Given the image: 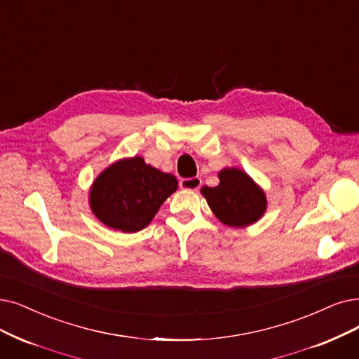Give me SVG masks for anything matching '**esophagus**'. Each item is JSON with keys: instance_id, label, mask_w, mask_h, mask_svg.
<instances>
[{"instance_id": "1", "label": "esophagus", "mask_w": 359, "mask_h": 359, "mask_svg": "<svg viewBox=\"0 0 359 359\" xmlns=\"http://www.w3.org/2000/svg\"><path fill=\"white\" fill-rule=\"evenodd\" d=\"M200 185H202V180H200L198 177H194V178H184L180 181V187L182 190H191V191H196L200 189Z\"/></svg>"}]
</instances>
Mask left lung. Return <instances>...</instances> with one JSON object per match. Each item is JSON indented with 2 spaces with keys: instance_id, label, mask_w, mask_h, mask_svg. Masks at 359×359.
Listing matches in <instances>:
<instances>
[{
  "instance_id": "obj_1",
  "label": "left lung",
  "mask_w": 359,
  "mask_h": 359,
  "mask_svg": "<svg viewBox=\"0 0 359 359\" xmlns=\"http://www.w3.org/2000/svg\"><path fill=\"white\" fill-rule=\"evenodd\" d=\"M217 187H202L200 193L224 225L233 228L249 226L259 221L266 212L265 191L245 170L224 168L218 172Z\"/></svg>"
}]
</instances>
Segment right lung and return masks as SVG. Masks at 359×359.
Segmentation results:
<instances>
[{
  "mask_svg": "<svg viewBox=\"0 0 359 359\" xmlns=\"http://www.w3.org/2000/svg\"><path fill=\"white\" fill-rule=\"evenodd\" d=\"M172 174L147 165L141 156L125 157L109 165L93 181L90 208L106 226L122 233L146 228L165 200L175 193Z\"/></svg>",
  "mask_w": 359,
  "mask_h": 359,
  "instance_id": "obj_1",
  "label": "right lung"
}]
</instances>
